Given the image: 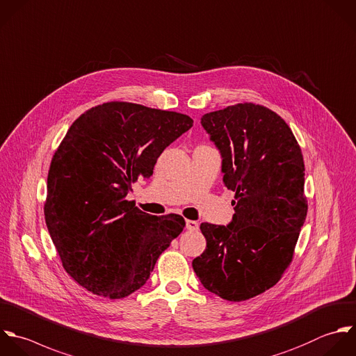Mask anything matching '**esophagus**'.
Here are the masks:
<instances>
[{
    "mask_svg": "<svg viewBox=\"0 0 356 356\" xmlns=\"http://www.w3.org/2000/svg\"><path fill=\"white\" fill-rule=\"evenodd\" d=\"M198 227H200L198 222H195V220H186V229L187 230L195 232V230H198Z\"/></svg>",
    "mask_w": 356,
    "mask_h": 356,
    "instance_id": "1",
    "label": "esophagus"
}]
</instances>
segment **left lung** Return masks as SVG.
I'll list each match as a JSON object with an SVG mask.
<instances>
[{
	"label": "left lung",
	"instance_id": "obj_1",
	"mask_svg": "<svg viewBox=\"0 0 356 356\" xmlns=\"http://www.w3.org/2000/svg\"><path fill=\"white\" fill-rule=\"evenodd\" d=\"M201 124L236 201L227 226L201 225L207 250L193 268L208 291L240 302L273 287L293 259L308 211L304 158L289 124L262 105L209 112Z\"/></svg>",
	"mask_w": 356,
	"mask_h": 356
}]
</instances>
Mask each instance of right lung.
Returning <instances> with one entry per match:
<instances>
[{
	"instance_id": "right-lung-1",
	"label": "right lung",
	"mask_w": 356,
	"mask_h": 356,
	"mask_svg": "<svg viewBox=\"0 0 356 356\" xmlns=\"http://www.w3.org/2000/svg\"><path fill=\"white\" fill-rule=\"evenodd\" d=\"M193 123L177 112L106 102L69 127L51 161L44 216L63 269L87 291L130 296L183 232L181 216L148 215L126 197Z\"/></svg>"
}]
</instances>
